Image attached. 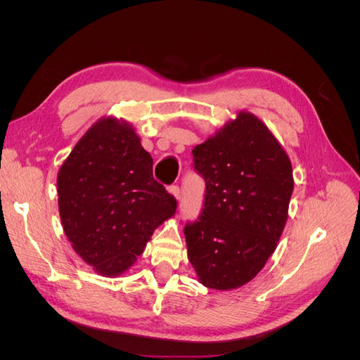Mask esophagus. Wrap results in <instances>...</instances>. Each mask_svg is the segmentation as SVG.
<instances>
[{"instance_id": "1", "label": "esophagus", "mask_w": 360, "mask_h": 360, "mask_svg": "<svg viewBox=\"0 0 360 360\" xmlns=\"http://www.w3.org/2000/svg\"><path fill=\"white\" fill-rule=\"evenodd\" d=\"M168 191H169V193H171L172 197L176 198L177 201L181 198V191H180V188H179V186H171Z\"/></svg>"}]
</instances>
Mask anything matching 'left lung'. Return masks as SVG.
<instances>
[{"label":"left lung","instance_id":"8db88e82","mask_svg":"<svg viewBox=\"0 0 360 360\" xmlns=\"http://www.w3.org/2000/svg\"><path fill=\"white\" fill-rule=\"evenodd\" d=\"M204 209L186 224L188 258L207 288L252 281L275 252L294 188L291 160L258 117L240 111L192 150Z\"/></svg>","mask_w":360,"mask_h":360}]
</instances>
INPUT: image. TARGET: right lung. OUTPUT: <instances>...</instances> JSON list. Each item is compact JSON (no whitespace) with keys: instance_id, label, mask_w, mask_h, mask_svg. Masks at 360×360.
<instances>
[{"instance_id":"obj_1","label":"right lung","mask_w":360,"mask_h":360,"mask_svg":"<svg viewBox=\"0 0 360 360\" xmlns=\"http://www.w3.org/2000/svg\"><path fill=\"white\" fill-rule=\"evenodd\" d=\"M63 230L76 254L102 276L135 264L176 198L153 179V159L135 129L103 117L76 143L57 176Z\"/></svg>"}]
</instances>
